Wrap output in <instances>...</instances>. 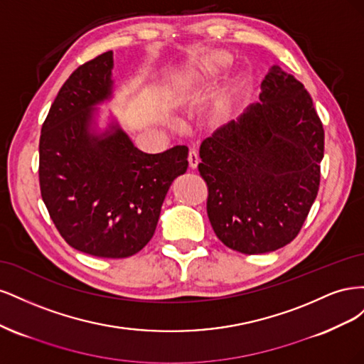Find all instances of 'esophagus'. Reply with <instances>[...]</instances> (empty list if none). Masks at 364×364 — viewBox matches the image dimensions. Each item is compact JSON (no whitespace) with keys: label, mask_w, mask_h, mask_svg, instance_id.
<instances>
[{"label":"esophagus","mask_w":364,"mask_h":364,"mask_svg":"<svg viewBox=\"0 0 364 364\" xmlns=\"http://www.w3.org/2000/svg\"><path fill=\"white\" fill-rule=\"evenodd\" d=\"M188 162H190V167L196 168L197 164H199V150L197 149H191L188 153Z\"/></svg>","instance_id":"34e87169"}]
</instances>
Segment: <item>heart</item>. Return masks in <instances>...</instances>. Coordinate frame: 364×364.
<instances>
[{"instance_id": "b5f03b06", "label": "heart", "mask_w": 364, "mask_h": 364, "mask_svg": "<svg viewBox=\"0 0 364 364\" xmlns=\"http://www.w3.org/2000/svg\"><path fill=\"white\" fill-rule=\"evenodd\" d=\"M230 56L226 51H213L203 56L196 67L188 73L190 79H209L222 73L230 65Z\"/></svg>"}]
</instances>
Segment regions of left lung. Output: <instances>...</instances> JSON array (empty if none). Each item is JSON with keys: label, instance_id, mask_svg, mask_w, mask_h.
Segmentation results:
<instances>
[{"label": "left lung", "instance_id": "1", "mask_svg": "<svg viewBox=\"0 0 364 364\" xmlns=\"http://www.w3.org/2000/svg\"><path fill=\"white\" fill-rule=\"evenodd\" d=\"M237 121L200 144L206 213L229 249L257 255L296 238L321 183L325 132L311 95L273 67Z\"/></svg>", "mask_w": 364, "mask_h": 364}]
</instances>
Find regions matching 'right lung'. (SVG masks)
Masks as SVG:
<instances>
[{"mask_svg":"<svg viewBox=\"0 0 364 364\" xmlns=\"http://www.w3.org/2000/svg\"><path fill=\"white\" fill-rule=\"evenodd\" d=\"M112 51L80 65L43 121L39 185L67 243L98 258H127L151 240L171 182L188 168V147L150 155L112 124L97 135L94 106L112 94Z\"/></svg>","mask_w":364,"mask_h":364,"instance_id":"1","label":"right lung"}]
</instances>
